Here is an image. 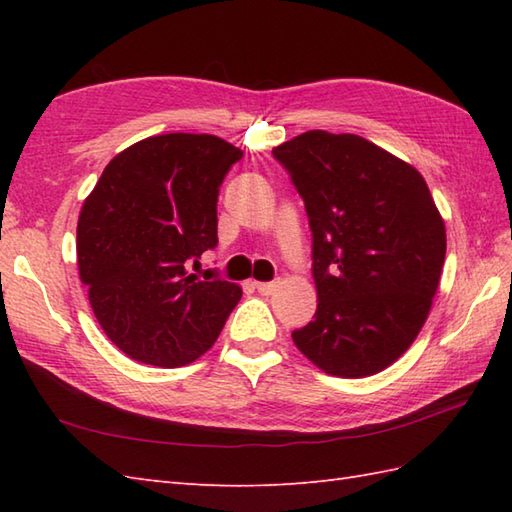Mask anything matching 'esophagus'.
<instances>
[{"label": "esophagus", "mask_w": 512, "mask_h": 512, "mask_svg": "<svg viewBox=\"0 0 512 512\" xmlns=\"http://www.w3.org/2000/svg\"><path fill=\"white\" fill-rule=\"evenodd\" d=\"M255 288L259 295H273V290L277 288V281H257Z\"/></svg>", "instance_id": "obj_1"}]
</instances>
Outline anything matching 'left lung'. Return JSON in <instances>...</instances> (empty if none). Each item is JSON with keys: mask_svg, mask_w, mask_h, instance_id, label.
Wrapping results in <instances>:
<instances>
[{"mask_svg": "<svg viewBox=\"0 0 512 512\" xmlns=\"http://www.w3.org/2000/svg\"><path fill=\"white\" fill-rule=\"evenodd\" d=\"M273 156L306 204L319 297L292 341L325 374L383 372L416 341L440 284L447 231L427 182L356 134L312 129Z\"/></svg>", "mask_w": 512, "mask_h": 512, "instance_id": "1", "label": "left lung"}]
</instances>
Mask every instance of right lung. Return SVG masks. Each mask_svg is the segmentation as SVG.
I'll list each match as a JSON object with an SVG mask.
<instances>
[{
    "mask_svg": "<svg viewBox=\"0 0 512 512\" xmlns=\"http://www.w3.org/2000/svg\"><path fill=\"white\" fill-rule=\"evenodd\" d=\"M242 149L211 134L149 136L110 160L76 226L79 275L96 321L134 361L200 358L242 299L189 266L217 246V195Z\"/></svg>",
    "mask_w": 512,
    "mask_h": 512,
    "instance_id": "add662e5",
    "label": "right lung"
}]
</instances>
